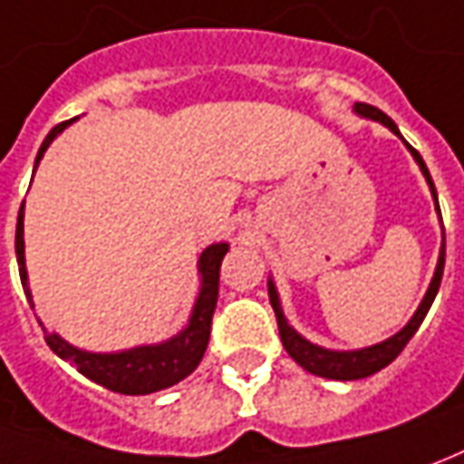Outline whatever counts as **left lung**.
Masks as SVG:
<instances>
[{"label":"left lung","mask_w":464,"mask_h":464,"mask_svg":"<svg viewBox=\"0 0 464 464\" xmlns=\"http://www.w3.org/2000/svg\"><path fill=\"white\" fill-rule=\"evenodd\" d=\"M353 111H356L359 116L384 123L386 129L392 130V133H397L399 139H401L397 123L386 116V113H382L379 108H373V105L369 103H356L353 105ZM404 143H407V140H404ZM407 149L411 151V156H414V161L420 164L421 174H424L427 184H430V191H432L434 204H437V189H434V181L432 177H430V171H427V164L421 161L420 151H414L409 143ZM437 212H440V204H437ZM442 273H445V245H442V252H440V260H437V270H434L430 290H427V295H424V300L420 303L417 313L411 315V321H409L399 334L392 335V338H386V341L376 343V346L359 348V351H331V348L315 346L311 341H305L293 325L287 324L285 313L280 308V298H277V290H275L273 280L267 283V293H270V305H273L275 318H277V328H280V341H283V346H285V351L290 353V359L295 361V363H300L305 372L315 373V376L335 379V382H353V379H366V376H372V373L382 372L384 366H389V363L404 351V346L409 343V338L417 334V328H420L421 321H424V315L430 311V305H432L434 295H437V290H440V283H442Z\"/></svg>","instance_id":"8db88e82"}]
</instances>
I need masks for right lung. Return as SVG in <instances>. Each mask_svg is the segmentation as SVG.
Here are the masks:
<instances>
[{
  "mask_svg": "<svg viewBox=\"0 0 464 464\" xmlns=\"http://www.w3.org/2000/svg\"><path fill=\"white\" fill-rule=\"evenodd\" d=\"M72 121L57 123L55 129L47 133V139L43 140V146L37 151V159H34V169H37L40 159L47 151V146L57 139V133H63ZM14 250H17L22 287H24L27 300L32 303V293L30 287H27V267H24V201L19 207ZM227 250H229V245L219 242V245H209L207 250L201 252V287L199 295H197V303L191 308L189 324H187V328L181 334L169 338L164 343L136 346L129 348V351H118V353H92V351L70 346L57 334L44 331L43 325L47 346L53 348L60 359L72 361L82 376H88L91 382L105 386L111 392H118V394L139 397V394H153V392H161V389L179 384L181 379H187L199 366L201 356L207 351V343H209L212 315L214 308H217V295H219V265H222V257L227 255Z\"/></svg>",
  "mask_w": 464,
  "mask_h": 464,
  "instance_id": "obj_1",
  "label": "right lung"
}]
</instances>
